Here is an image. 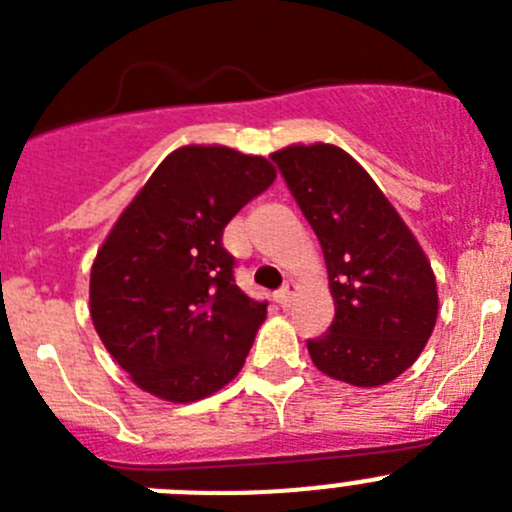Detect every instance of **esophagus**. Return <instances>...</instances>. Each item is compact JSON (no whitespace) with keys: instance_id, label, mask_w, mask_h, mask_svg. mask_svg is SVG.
Here are the masks:
<instances>
[{"instance_id":"obj_1","label":"esophagus","mask_w":512,"mask_h":512,"mask_svg":"<svg viewBox=\"0 0 512 512\" xmlns=\"http://www.w3.org/2000/svg\"><path fill=\"white\" fill-rule=\"evenodd\" d=\"M292 297H295V287H292V284H284V287L279 289L277 295H274V300H277L279 307H289Z\"/></svg>"}]
</instances>
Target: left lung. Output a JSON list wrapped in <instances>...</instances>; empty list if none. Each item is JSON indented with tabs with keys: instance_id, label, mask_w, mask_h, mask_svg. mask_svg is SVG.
Segmentation results:
<instances>
[{
	"instance_id": "8db88e82",
	"label": "left lung",
	"mask_w": 512,
	"mask_h": 512,
	"mask_svg": "<svg viewBox=\"0 0 512 512\" xmlns=\"http://www.w3.org/2000/svg\"><path fill=\"white\" fill-rule=\"evenodd\" d=\"M318 235L336 315L307 341L312 364L354 387L400 377L438 315L433 269L410 228L354 158L330 143L271 153Z\"/></svg>"
}]
</instances>
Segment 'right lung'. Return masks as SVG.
<instances>
[{
  "label": "right lung",
  "mask_w": 512,
  "mask_h": 512,
  "mask_svg": "<svg viewBox=\"0 0 512 512\" xmlns=\"http://www.w3.org/2000/svg\"><path fill=\"white\" fill-rule=\"evenodd\" d=\"M274 179L264 156L184 146L117 217L92 264L89 312L140 390L194 402L241 372L266 302L235 284L223 230Z\"/></svg>",
  "instance_id": "1"
}]
</instances>
